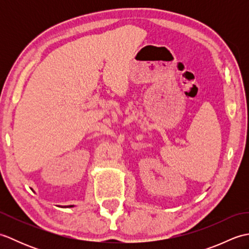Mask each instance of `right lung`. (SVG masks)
<instances>
[{
	"label": "right lung",
	"mask_w": 249,
	"mask_h": 249,
	"mask_svg": "<svg viewBox=\"0 0 249 249\" xmlns=\"http://www.w3.org/2000/svg\"><path fill=\"white\" fill-rule=\"evenodd\" d=\"M72 206H73V205H70V206H67V208H72ZM65 208H66V206H65Z\"/></svg>",
	"instance_id": "obj_1"
}]
</instances>
